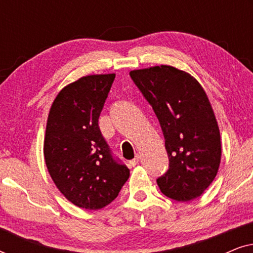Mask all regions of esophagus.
<instances>
[{"label":"esophagus","instance_id":"34e87169","mask_svg":"<svg viewBox=\"0 0 253 253\" xmlns=\"http://www.w3.org/2000/svg\"><path fill=\"white\" fill-rule=\"evenodd\" d=\"M139 160H140L139 155H136V158H134L133 160H131V161L129 162V164H130L131 167H134V166H136V165L138 164V162H139Z\"/></svg>","mask_w":253,"mask_h":253}]
</instances>
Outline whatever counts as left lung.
Here are the masks:
<instances>
[{"instance_id": "left-lung-1", "label": "left lung", "mask_w": 253, "mask_h": 253, "mask_svg": "<svg viewBox=\"0 0 253 253\" xmlns=\"http://www.w3.org/2000/svg\"><path fill=\"white\" fill-rule=\"evenodd\" d=\"M157 115L165 137L169 168L157 179L161 192L190 202L209 188L221 160L220 131L202 85L169 65L130 72Z\"/></svg>"}]
</instances>
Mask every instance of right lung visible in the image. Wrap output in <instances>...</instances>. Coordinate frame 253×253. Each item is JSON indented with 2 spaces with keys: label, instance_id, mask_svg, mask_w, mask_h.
<instances>
[{
  "label": "right lung",
  "instance_id": "add662e5",
  "mask_svg": "<svg viewBox=\"0 0 253 253\" xmlns=\"http://www.w3.org/2000/svg\"><path fill=\"white\" fill-rule=\"evenodd\" d=\"M115 75H92L58 93L48 115L43 154L50 177L65 198L100 210L119 196L130 170L114 157L99 117Z\"/></svg>",
  "mask_w": 253,
  "mask_h": 253
}]
</instances>
